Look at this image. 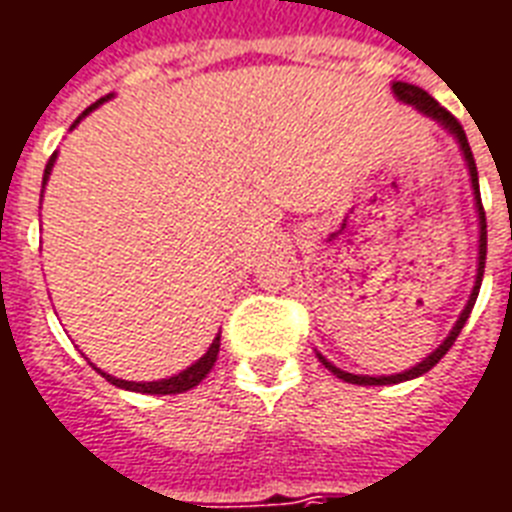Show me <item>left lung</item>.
<instances>
[{
    "mask_svg": "<svg viewBox=\"0 0 512 512\" xmlns=\"http://www.w3.org/2000/svg\"><path fill=\"white\" fill-rule=\"evenodd\" d=\"M392 93L397 96V101H403V104H411L416 112H421L424 117L429 120H435L440 128H446L448 134L454 136L456 144H459V152H462L464 158V166H467V174H470V187H473V198H475V212H478V268H475V284L473 290H470V298L464 303L462 314L459 319L454 322L451 327V333L443 338L438 349L429 351L427 357L421 362H416L413 368L403 370V373H392V376H357V373H349V370H341L335 368L333 362L325 360L322 354L317 351L319 362L325 365L333 376H338L341 381L346 384H360V386H386V384H400V381H411V378H419L424 376L427 370H432L438 365L443 357H446V351L454 346L456 335L462 333L464 322L470 319V311H473L475 300H478V292H481V282H483V268H486V212H483V204H481V187H478V169H475V158H473V150H470V142H467V134H464V128L459 126V120H456L448 109H443L438 101L432 99L427 91H421L419 85H411V83H392Z\"/></svg>",
    "mask_w": 512,
    "mask_h": 512,
    "instance_id": "left-lung-1",
    "label": "left lung"
}]
</instances>
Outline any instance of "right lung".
Returning a JSON list of instances; mask_svg holds the SVG:
<instances>
[{
  "label": "right lung",
  "mask_w": 512,
  "mask_h": 512,
  "mask_svg": "<svg viewBox=\"0 0 512 512\" xmlns=\"http://www.w3.org/2000/svg\"><path fill=\"white\" fill-rule=\"evenodd\" d=\"M112 99V93L109 96H104V99H99L96 104H91V107L85 109L83 115L77 117L72 123V128L83 120L85 115H91L93 109L101 107L104 101ZM69 128V131H72ZM53 163H56V155H50L48 166H45V174H42V190H45V185H48L50 179V171H53ZM217 354H220V333H217V338L212 341V346L206 349V354L201 357V360H195L190 368H185L182 373H177V376H169V378H161V381H123V378H115L109 376V373H104V370H99L101 376L107 378L109 384L120 386V389H128V392H142V395H179V392H187V389H193V386H198L201 381H204L206 376H209V370L214 368V362H217Z\"/></svg>",
  "instance_id": "right-lung-1"
}]
</instances>
